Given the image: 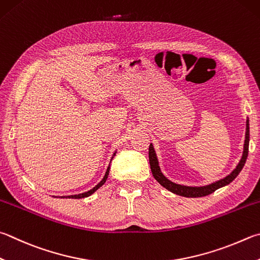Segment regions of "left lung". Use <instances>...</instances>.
<instances>
[{
  "label": "left lung",
  "instance_id": "8db88e82",
  "mask_svg": "<svg viewBox=\"0 0 260 260\" xmlns=\"http://www.w3.org/2000/svg\"><path fill=\"white\" fill-rule=\"evenodd\" d=\"M249 119H247V128H245V140H244V145H243V153H242V158L240 160V162L238 164V166L235 167L234 171L230 174V175L225 176L224 178L219 179V181L214 182L209 184V185H205V186H186V185H181V184H176L164 175L160 171L159 167V162L157 159V154H155V151L153 149L152 143L149 146V161H150V167H151V172H152L153 177L157 179L158 183L160 185H162L165 188H167L168 191H171L175 194L182 196V197H186V198H199V197H206L208 194H211L212 192H215L218 188L223 187L225 185H228L233 179L237 177L240 172L242 171V168L245 164V160H247L248 157V152H249Z\"/></svg>",
  "mask_w": 260,
  "mask_h": 260
}]
</instances>
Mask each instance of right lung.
Masks as SVG:
<instances>
[{
    "label": "right lung",
    "mask_w": 260,
    "mask_h": 260,
    "mask_svg": "<svg viewBox=\"0 0 260 260\" xmlns=\"http://www.w3.org/2000/svg\"><path fill=\"white\" fill-rule=\"evenodd\" d=\"M116 155V152L112 154V158H114ZM112 158H111V160H112ZM109 171H110V165H109V167L107 168V172H106V174H105V176H103V178H102V181L98 184V185H95L94 186L92 190H89V191H87V192H84V193H81V194H74V196H67V197H60V198H70V199H82V198H86V197H89L91 194H93L94 192H95L98 188H100L103 184L106 183V181H107V178H108V175H109ZM55 198V197H54ZM58 198V197H56Z\"/></svg>",
    "instance_id": "right-lung-1"
}]
</instances>
